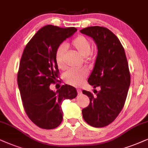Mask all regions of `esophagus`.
<instances>
[{"instance_id": "obj_1", "label": "esophagus", "mask_w": 148, "mask_h": 148, "mask_svg": "<svg viewBox=\"0 0 148 148\" xmlns=\"http://www.w3.org/2000/svg\"><path fill=\"white\" fill-rule=\"evenodd\" d=\"M77 93H78V95H81V94H82V91H81V89H77Z\"/></svg>"}]
</instances>
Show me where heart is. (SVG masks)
I'll use <instances>...</instances> for the list:
<instances>
[{"label":"heart","mask_w":148,"mask_h":148,"mask_svg":"<svg viewBox=\"0 0 148 148\" xmlns=\"http://www.w3.org/2000/svg\"><path fill=\"white\" fill-rule=\"evenodd\" d=\"M71 46L74 48L83 57H88L91 51V44L90 41L83 35H79L74 39L71 42ZM66 47L64 44H61L57 48L55 52V61L57 66L61 70H64V55ZM87 75V70L83 68L71 69L64 74V80L70 85L80 86L83 83L84 79Z\"/></svg>","instance_id":"b5f03b06"}]
</instances>
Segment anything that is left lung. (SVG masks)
I'll list each match as a JSON object with an SVG mask.
<instances>
[{"label": "left lung", "instance_id": "8db88e82", "mask_svg": "<svg viewBox=\"0 0 148 148\" xmlns=\"http://www.w3.org/2000/svg\"><path fill=\"white\" fill-rule=\"evenodd\" d=\"M80 33L92 37L98 47V55L88 83L96 96L83 90L89 104L82 110L84 120L90 126H108L118 116L126 101L130 74L124 48L117 37L105 27H89Z\"/></svg>", "mask_w": 148, "mask_h": 148}]
</instances>
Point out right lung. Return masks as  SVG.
Masks as SVG:
<instances>
[{
    "label": "right lung",
    "instance_id": "add662e5",
    "mask_svg": "<svg viewBox=\"0 0 148 148\" xmlns=\"http://www.w3.org/2000/svg\"><path fill=\"white\" fill-rule=\"evenodd\" d=\"M76 31L74 27L45 26L31 38L22 53L18 72L22 104L29 119L41 128L59 126L63 120V101L77 96L71 85H62L56 92L50 89L59 77L56 50Z\"/></svg>",
    "mask_w": 148,
    "mask_h": 148
}]
</instances>
